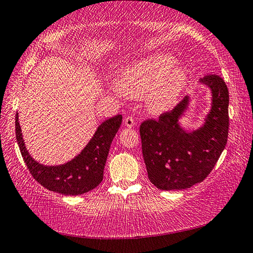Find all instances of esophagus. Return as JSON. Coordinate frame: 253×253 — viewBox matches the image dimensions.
<instances>
[{"label": "esophagus", "mask_w": 253, "mask_h": 253, "mask_svg": "<svg viewBox=\"0 0 253 253\" xmlns=\"http://www.w3.org/2000/svg\"><path fill=\"white\" fill-rule=\"evenodd\" d=\"M135 119H134V117H131V116H128V117H126L125 118V126L126 127H128V128H131V127H134L135 126Z\"/></svg>", "instance_id": "34e87169"}]
</instances>
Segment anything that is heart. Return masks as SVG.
<instances>
[{
	"label": "heart",
	"instance_id": "heart-1",
	"mask_svg": "<svg viewBox=\"0 0 253 253\" xmlns=\"http://www.w3.org/2000/svg\"><path fill=\"white\" fill-rule=\"evenodd\" d=\"M175 63L176 59L169 54L145 58L119 72L117 87L128 97L148 96V109L155 114L164 113L176 104L190 78L187 67Z\"/></svg>",
	"mask_w": 253,
	"mask_h": 253
}]
</instances>
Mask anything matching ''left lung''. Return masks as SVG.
Wrapping results in <instances>:
<instances>
[{"mask_svg": "<svg viewBox=\"0 0 253 253\" xmlns=\"http://www.w3.org/2000/svg\"><path fill=\"white\" fill-rule=\"evenodd\" d=\"M200 83L211 89L212 106L199 129L188 132L178 124L188 108V96L158 119L140 124L148 178L160 190H184L202 182L215 166L228 142V87L217 75H207Z\"/></svg>", "mask_w": 253, "mask_h": 253, "instance_id": "obj_1", "label": "left lung"}]
</instances>
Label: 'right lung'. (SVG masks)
I'll return each mask as SVG.
<instances>
[{
  "label": "right lung",
  "mask_w": 253,
  "mask_h": 253,
  "mask_svg": "<svg viewBox=\"0 0 253 253\" xmlns=\"http://www.w3.org/2000/svg\"><path fill=\"white\" fill-rule=\"evenodd\" d=\"M122 121V115L107 119L98 127L90 142L78 156L57 166H45L30 156L21 132L18 114L15 115V135L25 164L38 183L55 193L79 195L93 190L101 183L110 145Z\"/></svg>",
  "instance_id": "add662e5"
}]
</instances>
